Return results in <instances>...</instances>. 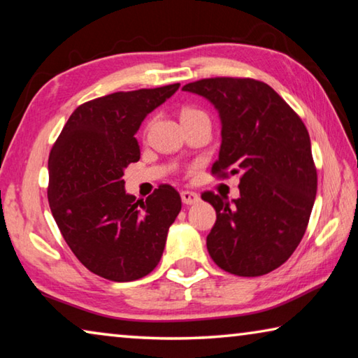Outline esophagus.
<instances>
[{"label":"esophagus","mask_w":358,"mask_h":358,"mask_svg":"<svg viewBox=\"0 0 358 358\" xmlns=\"http://www.w3.org/2000/svg\"><path fill=\"white\" fill-rule=\"evenodd\" d=\"M181 201L186 206H192V203H197L201 201V197L197 192H192V191H181Z\"/></svg>","instance_id":"esophagus-1"}]
</instances>
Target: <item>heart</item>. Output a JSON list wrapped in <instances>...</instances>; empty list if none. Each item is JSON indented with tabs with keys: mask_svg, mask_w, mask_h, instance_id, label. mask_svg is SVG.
Returning a JSON list of instances; mask_svg holds the SVG:
<instances>
[{
	"mask_svg": "<svg viewBox=\"0 0 358 358\" xmlns=\"http://www.w3.org/2000/svg\"><path fill=\"white\" fill-rule=\"evenodd\" d=\"M199 115H206L202 110H199V108H192V106H188L185 108L183 111H181V121L186 117H192V116H199Z\"/></svg>",
	"mask_w": 358,
	"mask_h": 358,
	"instance_id": "heart-1",
	"label": "heart"
}]
</instances>
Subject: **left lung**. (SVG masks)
Instances as JSON below:
<instances>
[{
	"mask_svg": "<svg viewBox=\"0 0 358 358\" xmlns=\"http://www.w3.org/2000/svg\"><path fill=\"white\" fill-rule=\"evenodd\" d=\"M183 90L220 111L221 148L212 175H241V197L213 191L217 210L207 236L210 257L229 274L257 277L282 266L301 242L317 192V169L301 117L274 89L252 78H206Z\"/></svg>",
	"mask_w": 358,
	"mask_h": 358,
	"instance_id": "8db88e82",
	"label": "left lung"
}]
</instances>
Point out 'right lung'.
I'll return each instance as SVG.
<instances>
[{
	"instance_id": "obj_1",
	"label": "right lung",
	"mask_w": 358,
	"mask_h": 358,
	"mask_svg": "<svg viewBox=\"0 0 358 358\" xmlns=\"http://www.w3.org/2000/svg\"><path fill=\"white\" fill-rule=\"evenodd\" d=\"M180 84L115 92L71 113L49 155L48 199L68 247L103 279L132 282L156 268L181 210L167 183L146 199L124 191V169L140 159L141 121Z\"/></svg>"
}]
</instances>
